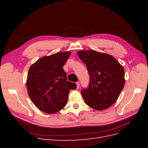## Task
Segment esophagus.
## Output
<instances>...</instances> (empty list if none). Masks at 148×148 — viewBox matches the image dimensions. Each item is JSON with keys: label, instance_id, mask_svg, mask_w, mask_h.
I'll return each mask as SVG.
<instances>
[{"label": "esophagus", "instance_id": "1", "mask_svg": "<svg viewBox=\"0 0 148 148\" xmlns=\"http://www.w3.org/2000/svg\"><path fill=\"white\" fill-rule=\"evenodd\" d=\"M76 84H77V89H78L79 88V82H77V83H76Z\"/></svg>", "mask_w": 148, "mask_h": 148}]
</instances>
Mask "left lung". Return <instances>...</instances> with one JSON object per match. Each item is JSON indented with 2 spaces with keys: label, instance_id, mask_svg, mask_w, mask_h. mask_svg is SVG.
Segmentation results:
<instances>
[{
  "label": "left lung",
  "instance_id": "left-lung-1",
  "mask_svg": "<svg viewBox=\"0 0 148 148\" xmlns=\"http://www.w3.org/2000/svg\"><path fill=\"white\" fill-rule=\"evenodd\" d=\"M77 54L86 64L90 76L89 86L81 91L84 102L97 110L109 108L123 88V66L112 56L94 50L80 51Z\"/></svg>",
  "mask_w": 148,
  "mask_h": 148
}]
</instances>
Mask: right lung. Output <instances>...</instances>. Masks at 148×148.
Returning a JSON list of instances; mask_svg holds the SVG:
<instances>
[{
    "mask_svg": "<svg viewBox=\"0 0 148 148\" xmlns=\"http://www.w3.org/2000/svg\"><path fill=\"white\" fill-rule=\"evenodd\" d=\"M71 54L59 52L44 56L30 66L26 85L31 100L37 108L47 114H55L65 106L70 89L77 84L67 81L62 68Z\"/></svg>",
    "mask_w": 148,
    "mask_h": 148,
    "instance_id": "right-lung-1",
    "label": "right lung"
}]
</instances>
